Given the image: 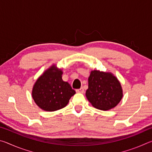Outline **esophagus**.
I'll return each instance as SVG.
<instances>
[{"label":"esophagus","mask_w":152,"mask_h":152,"mask_svg":"<svg viewBox=\"0 0 152 152\" xmlns=\"http://www.w3.org/2000/svg\"><path fill=\"white\" fill-rule=\"evenodd\" d=\"M76 91V92H78V93H84V90L83 88H80L79 89H77Z\"/></svg>","instance_id":"obj_1"}]
</instances>
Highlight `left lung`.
I'll use <instances>...</instances> for the list:
<instances>
[{
	"mask_svg": "<svg viewBox=\"0 0 152 152\" xmlns=\"http://www.w3.org/2000/svg\"><path fill=\"white\" fill-rule=\"evenodd\" d=\"M86 96L92 106L107 110L117 106L122 99L123 91L120 82L113 74L94 70L88 78Z\"/></svg>",
	"mask_w": 152,
	"mask_h": 152,
	"instance_id": "8db88e82",
	"label": "left lung"
}]
</instances>
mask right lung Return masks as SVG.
<instances>
[{
	"instance_id": "obj_1",
	"label": "right lung",
	"mask_w": 152,
	"mask_h": 152,
	"mask_svg": "<svg viewBox=\"0 0 152 152\" xmlns=\"http://www.w3.org/2000/svg\"><path fill=\"white\" fill-rule=\"evenodd\" d=\"M61 74V70H57L53 66L36 81L32 96L42 109L54 111L62 109L76 93L68 82L63 81Z\"/></svg>"
}]
</instances>
